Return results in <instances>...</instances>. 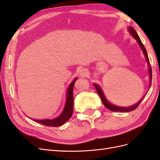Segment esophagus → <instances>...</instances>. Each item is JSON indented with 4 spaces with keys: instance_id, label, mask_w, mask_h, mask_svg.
Returning <instances> with one entry per match:
<instances>
[{
    "instance_id": "obj_1",
    "label": "esophagus",
    "mask_w": 160,
    "mask_h": 160,
    "mask_svg": "<svg viewBox=\"0 0 160 160\" xmlns=\"http://www.w3.org/2000/svg\"><path fill=\"white\" fill-rule=\"evenodd\" d=\"M79 74L81 77H87L89 74V72H88V69H86L85 68H82L79 70Z\"/></svg>"
}]
</instances>
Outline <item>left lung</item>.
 Instances as JSON below:
<instances>
[{
    "label": "left lung",
    "mask_w": 160,
    "mask_h": 160,
    "mask_svg": "<svg viewBox=\"0 0 160 160\" xmlns=\"http://www.w3.org/2000/svg\"><path fill=\"white\" fill-rule=\"evenodd\" d=\"M129 32L131 35H132L133 36V37L135 38V39H136L137 41H138V43L139 45V47H141V49H142L143 51V54L145 55V57H146V59L148 61V64L149 65V77H150V83H149V88L150 86H151V84H152V68H151V65H150V63H149V58H148V53H147V51H146V48L144 47V45H143V43L141 41V39H140L139 37L138 36V35L137 34L136 31H135L133 28L129 27ZM93 85L95 86V88L97 90V91H98V93L100 97V98L101 99V101H102L103 103L104 104V105L105 106L106 108H107L108 109H109L110 111H119V112H129V111H133L134 109H136L138 108V106L139 105V103L142 102V101L143 100V99L145 98V96L143 97V98L138 101V103H137L136 104H135L133 106H131V107H128V108H123V107H119V106H116V105H112L111 104L109 101L106 99L104 95V93L102 91V89H101L100 87L97 85V84H93Z\"/></svg>",
    "instance_id": "left-lung-1"
}]
</instances>
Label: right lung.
Wrapping results in <instances>:
<instances>
[{"label": "right lung", "instance_id": "1", "mask_svg": "<svg viewBox=\"0 0 160 160\" xmlns=\"http://www.w3.org/2000/svg\"><path fill=\"white\" fill-rule=\"evenodd\" d=\"M77 79V78H75L69 86L68 89H67L65 106L62 113L59 117L54 119L33 120L38 123H41L42 125L50 127H58L67 122L71 118L72 114V110H73V95H72V91H73V85Z\"/></svg>", "mask_w": 160, "mask_h": 160}]
</instances>
